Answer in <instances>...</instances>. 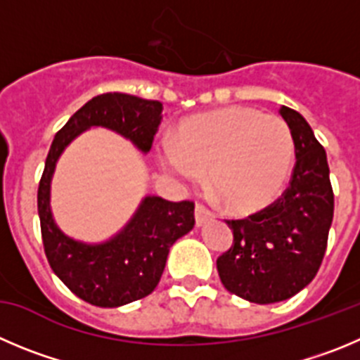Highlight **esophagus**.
Here are the masks:
<instances>
[{
	"label": "esophagus",
	"mask_w": 360,
	"mask_h": 360,
	"mask_svg": "<svg viewBox=\"0 0 360 360\" xmlns=\"http://www.w3.org/2000/svg\"><path fill=\"white\" fill-rule=\"evenodd\" d=\"M210 220H213V213H211L206 206H202V204H197L195 206V224L197 226L202 227L204 224H207Z\"/></svg>",
	"instance_id": "obj_1"
}]
</instances>
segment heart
<instances>
[{
  "instance_id": "1",
  "label": "heart",
  "mask_w": 360,
  "mask_h": 360,
  "mask_svg": "<svg viewBox=\"0 0 360 360\" xmlns=\"http://www.w3.org/2000/svg\"><path fill=\"white\" fill-rule=\"evenodd\" d=\"M158 160L183 184L207 172L210 190L234 213L270 204L286 184L295 161V140L281 117L248 106H229L184 120L176 142H161Z\"/></svg>"
}]
</instances>
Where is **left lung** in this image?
I'll return each mask as SVG.
<instances>
[{"label": "left lung", "mask_w": 360, "mask_h": 360, "mask_svg": "<svg viewBox=\"0 0 360 360\" xmlns=\"http://www.w3.org/2000/svg\"><path fill=\"white\" fill-rule=\"evenodd\" d=\"M295 140L286 191L259 213L227 220L233 247L217 259L227 291L254 304L282 302L304 290L320 270L334 217L327 154L307 120L282 106Z\"/></svg>", "instance_id": "left-lung-1"}]
</instances>
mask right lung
Segmentation results:
<instances>
[{
    "instance_id": "1",
    "label": "right lung",
    "mask_w": 360,
    "mask_h": 360,
    "mask_svg": "<svg viewBox=\"0 0 360 360\" xmlns=\"http://www.w3.org/2000/svg\"><path fill=\"white\" fill-rule=\"evenodd\" d=\"M163 104L129 94L92 97L55 134L37 193L44 252L56 277L76 297L97 307H120L154 291L169 250L195 226L193 202H170L146 195L126 226L101 243L67 236L51 211V181L56 163L74 139L90 127H106L129 140L140 153L153 147L163 119Z\"/></svg>"
}]
</instances>
